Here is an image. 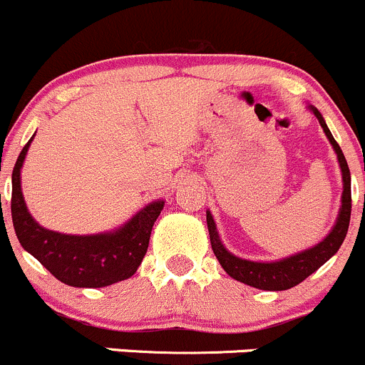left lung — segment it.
I'll list each match as a JSON object with an SVG mask.
<instances>
[{
  "instance_id": "8db88e82",
  "label": "left lung",
  "mask_w": 365,
  "mask_h": 365,
  "mask_svg": "<svg viewBox=\"0 0 365 365\" xmlns=\"http://www.w3.org/2000/svg\"><path fill=\"white\" fill-rule=\"evenodd\" d=\"M314 115L319 120L321 128H323L324 135L328 136L330 143L334 145V150L337 153L339 165L342 170V182H344V191H342V207L339 212L337 223H335L334 230L310 250L302 252V254L287 257L284 261L277 262H254V261H245V259L236 257L230 252L223 248L222 241H220L218 232H216L215 220H212L211 212H207V229H209V240H211L212 252H215L216 259L220 261L222 268L229 273L232 279L240 280V282L247 284V286L257 287V289L264 291H286L291 287L298 286L304 282L309 275H312L317 268L324 264L335 252L341 248L342 241H344L346 234H348L349 227V216H351V175H349L348 163L342 154L341 147L335 142L331 136L330 129L324 124L323 117L316 108H312Z\"/></svg>"
}]
</instances>
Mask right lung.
I'll return each mask as SVG.
<instances>
[{"mask_svg": "<svg viewBox=\"0 0 365 365\" xmlns=\"http://www.w3.org/2000/svg\"><path fill=\"white\" fill-rule=\"evenodd\" d=\"M31 140L23 147L12 172V222L16 236L51 275L72 287H104L135 275L149 247L150 230L163 209L153 202L122 229L97 236H67L46 230L28 212L21 191V167Z\"/></svg>", "mask_w": 365, "mask_h": 365, "instance_id": "obj_1", "label": "right lung"}]
</instances>
